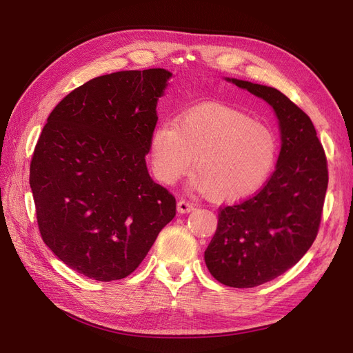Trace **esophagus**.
<instances>
[{
  "mask_svg": "<svg viewBox=\"0 0 353 353\" xmlns=\"http://www.w3.org/2000/svg\"><path fill=\"white\" fill-rule=\"evenodd\" d=\"M176 209L179 213H190L191 210H194V205L187 200H179L176 205Z\"/></svg>",
  "mask_w": 353,
  "mask_h": 353,
  "instance_id": "esophagus-1",
  "label": "esophagus"
}]
</instances>
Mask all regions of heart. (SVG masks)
I'll return each instance as SVG.
<instances>
[{
	"mask_svg": "<svg viewBox=\"0 0 353 353\" xmlns=\"http://www.w3.org/2000/svg\"><path fill=\"white\" fill-rule=\"evenodd\" d=\"M279 156V138L270 125L222 105L196 108L176 123H159L148 159L154 176L175 184L193 168V187L219 201H239L270 178Z\"/></svg>",
	"mask_w": 353,
	"mask_h": 353,
	"instance_id": "obj_1",
	"label": "heart"
}]
</instances>
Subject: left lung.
<instances>
[{
    "label": "left lung",
    "instance_id": "left-lung-1",
    "mask_svg": "<svg viewBox=\"0 0 353 353\" xmlns=\"http://www.w3.org/2000/svg\"><path fill=\"white\" fill-rule=\"evenodd\" d=\"M225 81L268 103L281 135L268 183L253 197L221 209L205 250L213 279L250 288L290 270L312 245L328 185L327 159L312 121L283 92L236 78Z\"/></svg>",
    "mask_w": 353,
    "mask_h": 353
}]
</instances>
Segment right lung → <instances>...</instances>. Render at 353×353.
I'll list each match as a JSON object with an SVG mask.
<instances>
[{
	"mask_svg": "<svg viewBox=\"0 0 353 353\" xmlns=\"http://www.w3.org/2000/svg\"><path fill=\"white\" fill-rule=\"evenodd\" d=\"M170 78L166 69L94 78L56 105L41 132L29 175L41 237L88 279L134 272L175 216V197L145 163Z\"/></svg>",
	"mask_w": 353,
	"mask_h": 353,
	"instance_id": "1",
	"label": "right lung"
}]
</instances>
